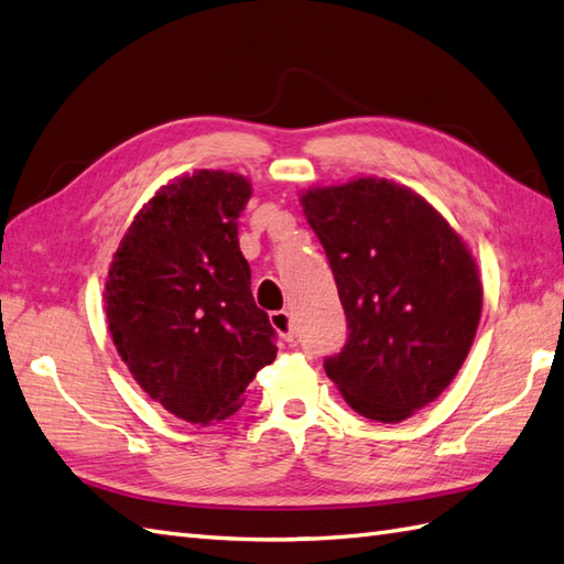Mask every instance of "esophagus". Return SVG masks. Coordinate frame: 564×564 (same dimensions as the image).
I'll return each instance as SVG.
<instances>
[{
  "mask_svg": "<svg viewBox=\"0 0 564 564\" xmlns=\"http://www.w3.org/2000/svg\"><path fill=\"white\" fill-rule=\"evenodd\" d=\"M269 319H271L273 329H276V332L285 338V341H293V338H295V324H293L291 312L276 310V312L269 314Z\"/></svg>",
  "mask_w": 564,
  "mask_h": 564,
  "instance_id": "esophagus-1",
  "label": "esophagus"
}]
</instances>
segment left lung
<instances>
[{
	"label": "left lung",
	"mask_w": 564,
	"mask_h": 564,
	"mask_svg": "<svg viewBox=\"0 0 564 564\" xmlns=\"http://www.w3.org/2000/svg\"><path fill=\"white\" fill-rule=\"evenodd\" d=\"M334 271L348 341L324 370L352 411L401 423L452 384L482 310L478 264L421 194L358 177L300 196Z\"/></svg>",
	"instance_id": "1"
}]
</instances>
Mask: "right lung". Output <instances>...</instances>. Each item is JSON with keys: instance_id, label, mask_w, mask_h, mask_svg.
<instances>
[{"instance_id": "right-lung-1", "label": "right lung", "mask_w": 564, "mask_h": 564, "mask_svg": "<svg viewBox=\"0 0 564 564\" xmlns=\"http://www.w3.org/2000/svg\"><path fill=\"white\" fill-rule=\"evenodd\" d=\"M250 196V180L226 170L167 182L134 216L105 281V317L129 372L194 425L238 411L279 350L238 242Z\"/></svg>"}]
</instances>
